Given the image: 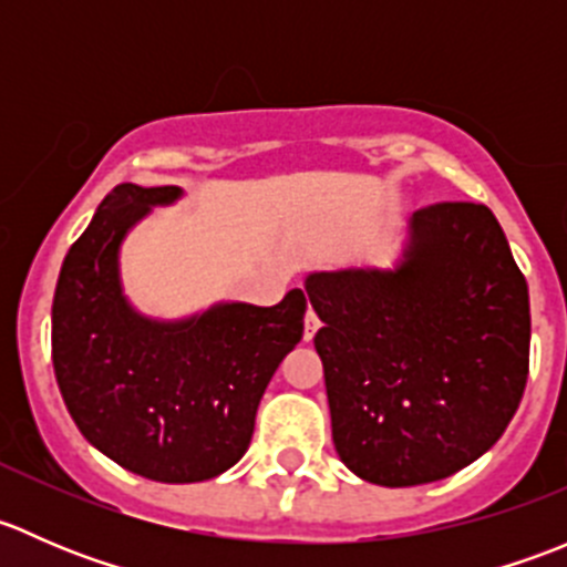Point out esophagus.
<instances>
[{
  "instance_id": "obj_1",
  "label": "esophagus",
  "mask_w": 567,
  "mask_h": 567,
  "mask_svg": "<svg viewBox=\"0 0 567 567\" xmlns=\"http://www.w3.org/2000/svg\"><path fill=\"white\" fill-rule=\"evenodd\" d=\"M320 329V320L316 316V310H307V318H305V340H312L316 337V331Z\"/></svg>"
}]
</instances>
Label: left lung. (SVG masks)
Here are the masks:
<instances>
[{"mask_svg":"<svg viewBox=\"0 0 567 567\" xmlns=\"http://www.w3.org/2000/svg\"><path fill=\"white\" fill-rule=\"evenodd\" d=\"M331 439L386 488L436 483L494 447L529 375V290L491 208L411 216L394 271L310 274Z\"/></svg>","mask_w":567,"mask_h":567,"instance_id":"left-lung-1","label":"left lung"}]
</instances>
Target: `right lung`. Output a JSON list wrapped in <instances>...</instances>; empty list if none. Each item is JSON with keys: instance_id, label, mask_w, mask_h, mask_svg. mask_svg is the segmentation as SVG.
Wrapping results in <instances>:
<instances>
[{"instance_id": "right-lung-1", "label": "right lung", "mask_w": 567, "mask_h": 567, "mask_svg": "<svg viewBox=\"0 0 567 567\" xmlns=\"http://www.w3.org/2000/svg\"><path fill=\"white\" fill-rule=\"evenodd\" d=\"M177 186L123 183L106 194L62 262L51 359L62 400L93 447L156 483H199L241 461L274 370L305 334L307 299L219 305L177 323L136 316L120 290L117 249Z\"/></svg>"}]
</instances>
